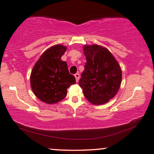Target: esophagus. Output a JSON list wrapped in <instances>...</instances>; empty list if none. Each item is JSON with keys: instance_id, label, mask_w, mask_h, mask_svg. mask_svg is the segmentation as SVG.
I'll return each instance as SVG.
<instances>
[{"instance_id": "34e87169", "label": "esophagus", "mask_w": 154, "mask_h": 154, "mask_svg": "<svg viewBox=\"0 0 154 154\" xmlns=\"http://www.w3.org/2000/svg\"><path fill=\"white\" fill-rule=\"evenodd\" d=\"M74 76L75 78V81H76V82H78L79 81V79H80V75L79 73H75V74L74 75Z\"/></svg>"}]
</instances>
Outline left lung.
<instances>
[{"label": "left lung", "instance_id": "obj_1", "mask_svg": "<svg viewBox=\"0 0 154 154\" xmlns=\"http://www.w3.org/2000/svg\"><path fill=\"white\" fill-rule=\"evenodd\" d=\"M85 70L79 85L85 98L95 105L105 104L116 95L122 83V69L107 48L98 45H85Z\"/></svg>", "mask_w": 154, "mask_h": 154}]
</instances>
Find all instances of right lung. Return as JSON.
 Segmentation results:
<instances>
[{"label":"right lung","instance_id":"1","mask_svg":"<svg viewBox=\"0 0 154 154\" xmlns=\"http://www.w3.org/2000/svg\"><path fill=\"white\" fill-rule=\"evenodd\" d=\"M67 47L56 45L47 49L35 63L30 74V85L38 99L47 104L57 103L67 95V88L75 83L66 61L61 59Z\"/></svg>","mask_w":154,"mask_h":154}]
</instances>
